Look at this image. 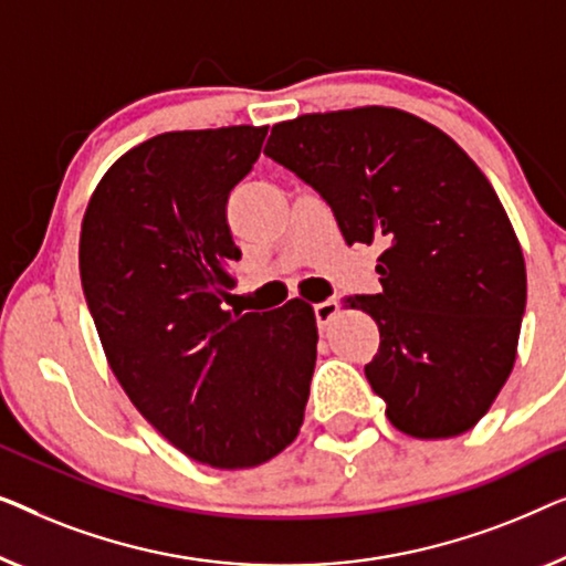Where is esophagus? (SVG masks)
<instances>
[{
	"instance_id": "obj_1",
	"label": "esophagus",
	"mask_w": 566,
	"mask_h": 566,
	"mask_svg": "<svg viewBox=\"0 0 566 566\" xmlns=\"http://www.w3.org/2000/svg\"><path fill=\"white\" fill-rule=\"evenodd\" d=\"M338 315V302L336 300H325V302H317L315 305V317H317V325L321 328H328L333 317Z\"/></svg>"
}]
</instances>
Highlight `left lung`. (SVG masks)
<instances>
[{
    "mask_svg": "<svg viewBox=\"0 0 566 566\" xmlns=\"http://www.w3.org/2000/svg\"><path fill=\"white\" fill-rule=\"evenodd\" d=\"M266 156L315 187L346 243H379L364 366L387 418L412 439H453L484 418L511 377L525 310V261L503 202L457 140L397 107L276 123Z\"/></svg>",
    "mask_w": 566,
    "mask_h": 566,
    "instance_id": "8db88e82",
    "label": "left lung"
}]
</instances>
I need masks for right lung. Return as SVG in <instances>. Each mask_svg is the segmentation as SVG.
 Here are the masks:
<instances>
[{
  "mask_svg": "<svg viewBox=\"0 0 566 566\" xmlns=\"http://www.w3.org/2000/svg\"><path fill=\"white\" fill-rule=\"evenodd\" d=\"M266 130L138 143L99 179L78 235L84 297L115 379L166 441L218 469L259 467L297 439L315 369L310 302L222 307L241 259L226 205Z\"/></svg>",
  "mask_w": 566,
  "mask_h": 566,
  "instance_id": "obj_1",
  "label": "right lung"
}]
</instances>
